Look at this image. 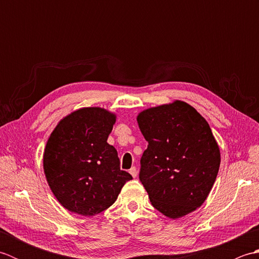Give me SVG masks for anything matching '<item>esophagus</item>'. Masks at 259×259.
<instances>
[{
  "instance_id": "1",
  "label": "esophagus",
  "mask_w": 259,
  "mask_h": 259,
  "mask_svg": "<svg viewBox=\"0 0 259 259\" xmlns=\"http://www.w3.org/2000/svg\"><path fill=\"white\" fill-rule=\"evenodd\" d=\"M129 172L131 174V176H133L134 178H136L137 176H138V170H137V168H136V167H133V168H131V169L129 170Z\"/></svg>"
}]
</instances>
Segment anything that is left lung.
I'll use <instances>...</instances> for the list:
<instances>
[{
    "label": "left lung",
    "mask_w": 259,
    "mask_h": 259,
    "mask_svg": "<svg viewBox=\"0 0 259 259\" xmlns=\"http://www.w3.org/2000/svg\"><path fill=\"white\" fill-rule=\"evenodd\" d=\"M148 141L139 179L151 205L177 219L200 207L221 166V150L206 119L184 101L146 109L138 117Z\"/></svg>",
    "instance_id": "obj_1"
}]
</instances>
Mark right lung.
I'll list each match as a JSON object with an SVG mask.
<instances>
[{
	"instance_id": "obj_1",
	"label": "right lung",
	"mask_w": 259,
	"mask_h": 259,
	"mask_svg": "<svg viewBox=\"0 0 259 259\" xmlns=\"http://www.w3.org/2000/svg\"><path fill=\"white\" fill-rule=\"evenodd\" d=\"M115 114L99 107L64 117L48 139L43 169L49 186L71 212L95 216L117 200L133 176L120 169L115 148L107 140Z\"/></svg>"
}]
</instances>
